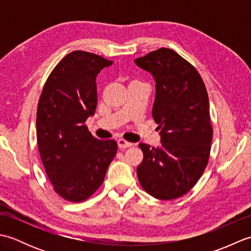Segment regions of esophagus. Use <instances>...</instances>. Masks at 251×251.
Returning a JSON list of instances; mask_svg holds the SVG:
<instances>
[{
    "label": "esophagus",
    "instance_id": "obj_1",
    "mask_svg": "<svg viewBox=\"0 0 251 251\" xmlns=\"http://www.w3.org/2000/svg\"><path fill=\"white\" fill-rule=\"evenodd\" d=\"M117 145H119V147L120 148H122V149H125V148H129V147H131L132 146V143L131 142H128V141H126L125 139H119L117 140Z\"/></svg>",
    "mask_w": 251,
    "mask_h": 251
}]
</instances>
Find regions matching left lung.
I'll return each instance as SVG.
<instances>
[{"instance_id":"8db88e82","label":"left lung","mask_w":251,"mask_h":251,"mask_svg":"<svg viewBox=\"0 0 251 251\" xmlns=\"http://www.w3.org/2000/svg\"><path fill=\"white\" fill-rule=\"evenodd\" d=\"M135 62L155 78L152 116L162 136L159 148L139 143L138 179L155 199H178L197 183L209 161L214 131L207 89L195 67L173 50L163 47Z\"/></svg>"}]
</instances>
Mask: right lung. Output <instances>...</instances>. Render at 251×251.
Here are the masks:
<instances>
[{
	"mask_svg": "<svg viewBox=\"0 0 251 251\" xmlns=\"http://www.w3.org/2000/svg\"><path fill=\"white\" fill-rule=\"evenodd\" d=\"M112 61L74 50L54 68L36 111L42 163L55 192L72 202L92 196L102 184L117 151L115 140H99L85 122L97 106L96 77Z\"/></svg>",
	"mask_w": 251,
	"mask_h": 251,
	"instance_id": "right-lung-1",
	"label": "right lung"
}]
</instances>
